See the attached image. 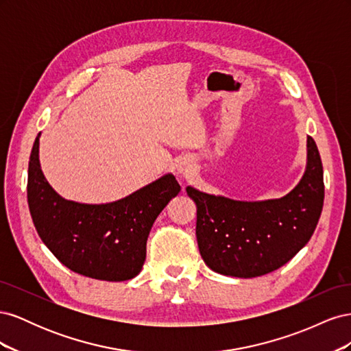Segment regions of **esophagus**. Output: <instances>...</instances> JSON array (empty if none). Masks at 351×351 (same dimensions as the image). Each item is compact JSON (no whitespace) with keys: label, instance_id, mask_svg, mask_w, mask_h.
<instances>
[{"label":"esophagus","instance_id":"1","mask_svg":"<svg viewBox=\"0 0 351 351\" xmlns=\"http://www.w3.org/2000/svg\"><path fill=\"white\" fill-rule=\"evenodd\" d=\"M189 168H190L189 162H180V165H178V171H180V173H187V171H189Z\"/></svg>","mask_w":351,"mask_h":351}]
</instances>
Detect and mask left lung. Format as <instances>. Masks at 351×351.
Returning <instances> with one entry per match:
<instances>
[{
    "label": "left lung",
    "mask_w": 351,
    "mask_h": 351,
    "mask_svg": "<svg viewBox=\"0 0 351 351\" xmlns=\"http://www.w3.org/2000/svg\"><path fill=\"white\" fill-rule=\"evenodd\" d=\"M197 206L202 259L222 275L253 278L281 268L311 240L324 206V168L307 136L306 171L281 199L241 202L186 189Z\"/></svg>",
    "instance_id": "left-lung-1"
}]
</instances>
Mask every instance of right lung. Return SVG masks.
Listing matches in <instances>:
<instances>
[{"mask_svg":"<svg viewBox=\"0 0 351 351\" xmlns=\"http://www.w3.org/2000/svg\"><path fill=\"white\" fill-rule=\"evenodd\" d=\"M39 136L29 158L27 204L40 240L62 265L84 277L134 278L146 259V241L156 217L182 190L176 177L165 174L105 205L66 200L42 174Z\"/></svg>","mask_w":351,"mask_h":351,"instance_id":"1","label":"right lung"}]
</instances>
